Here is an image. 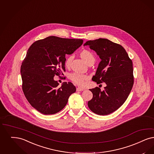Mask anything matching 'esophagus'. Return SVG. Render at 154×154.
<instances>
[{
  "label": "esophagus",
  "mask_w": 154,
  "mask_h": 154,
  "mask_svg": "<svg viewBox=\"0 0 154 154\" xmlns=\"http://www.w3.org/2000/svg\"><path fill=\"white\" fill-rule=\"evenodd\" d=\"M84 90V89L83 88H80V87L77 88V91H83Z\"/></svg>",
  "instance_id": "34e87169"
}]
</instances>
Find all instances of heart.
I'll return each instance as SVG.
<instances>
[{
  "label": "heart",
  "mask_w": 154,
  "mask_h": 154,
  "mask_svg": "<svg viewBox=\"0 0 154 154\" xmlns=\"http://www.w3.org/2000/svg\"><path fill=\"white\" fill-rule=\"evenodd\" d=\"M80 56L81 58L86 62L87 63L90 62H94L95 58L92 54V53L89 50H84L81 51L80 53ZM73 59V55H69L67 57L65 65L66 66H69L71 64V62ZM70 79L75 83L79 85H83L85 84L86 81L88 80L89 77L85 74H78V73H73L70 76Z\"/></svg>",
  "instance_id": "obj_1"
}]
</instances>
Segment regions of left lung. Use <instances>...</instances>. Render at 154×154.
Returning a JSON list of instances; mask_svg holds the SVG:
<instances>
[{
    "mask_svg": "<svg viewBox=\"0 0 154 154\" xmlns=\"http://www.w3.org/2000/svg\"><path fill=\"white\" fill-rule=\"evenodd\" d=\"M84 46H89L101 59L93 81L106 85L103 91L99 87L89 89L93 98L88 101V107L97 115H109L124 103L132 90V62L122 46L108 39L88 41Z\"/></svg>",
    "mask_w": 154,
    "mask_h": 154,
    "instance_id": "8db88e82",
    "label": "left lung"
}]
</instances>
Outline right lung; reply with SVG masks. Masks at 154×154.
I'll return each instance as SVG.
<instances>
[{
	"instance_id": "1",
	"label": "right lung",
	"mask_w": 154,
	"mask_h": 154,
	"mask_svg": "<svg viewBox=\"0 0 154 154\" xmlns=\"http://www.w3.org/2000/svg\"><path fill=\"white\" fill-rule=\"evenodd\" d=\"M83 43L80 39L50 36L32 43L20 67L22 90L37 111L53 115L61 111L69 96L76 91L74 85L54 80L65 71L66 54H72Z\"/></svg>"
}]
</instances>
